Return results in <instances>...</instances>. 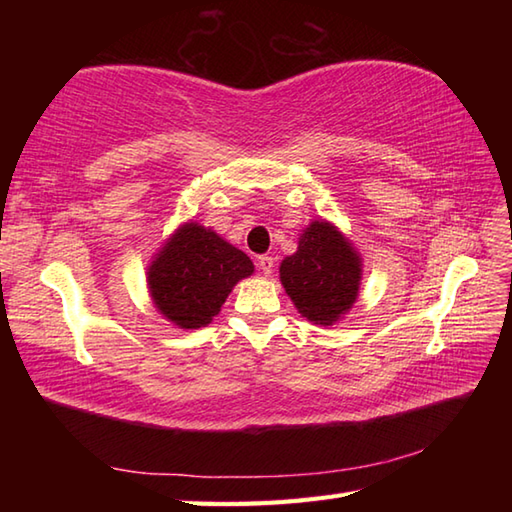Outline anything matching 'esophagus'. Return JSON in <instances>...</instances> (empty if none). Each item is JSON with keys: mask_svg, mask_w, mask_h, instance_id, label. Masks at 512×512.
I'll use <instances>...</instances> for the list:
<instances>
[{"mask_svg": "<svg viewBox=\"0 0 512 512\" xmlns=\"http://www.w3.org/2000/svg\"><path fill=\"white\" fill-rule=\"evenodd\" d=\"M257 268L262 270V273L268 277V275H273V270H275V259L270 257V255H262V257H257Z\"/></svg>", "mask_w": 512, "mask_h": 512, "instance_id": "esophagus-1", "label": "esophagus"}]
</instances>
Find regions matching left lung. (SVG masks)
Segmentation results:
<instances>
[{
    "label": "left lung",
    "mask_w": 512,
    "mask_h": 512,
    "mask_svg": "<svg viewBox=\"0 0 512 512\" xmlns=\"http://www.w3.org/2000/svg\"><path fill=\"white\" fill-rule=\"evenodd\" d=\"M361 275V255L339 228L325 220H314L301 233L297 253L279 266L281 286L295 308L317 325H334L350 312Z\"/></svg>",
    "instance_id": "obj_1"
}]
</instances>
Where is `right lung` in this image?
Returning <instances> with one entry per match:
<instances>
[{"mask_svg": "<svg viewBox=\"0 0 512 512\" xmlns=\"http://www.w3.org/2000/svg\"><path fill=\"white\" fill-rule=\"evenodd\" d=\"M253 262L211 228L182 224L147 268V284L162 317L184 330L209 325Z\"/></svg>", "mask_w": 512, "mask_h": 512, "instance_id": "1", "label": "right lung"}]
</instances>
